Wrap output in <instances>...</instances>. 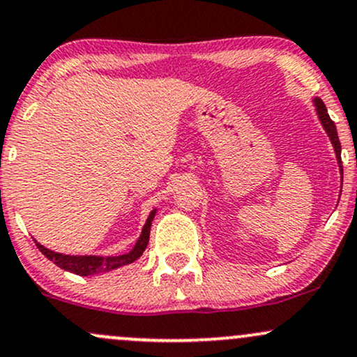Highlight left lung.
Masks as SVG:
<instances>
[{
    "mask_svg": "<svg viewBox=\"0 0 357 357\" xmlns=\"http://www.w3.org/2000/svg\"><path fill=\"white\" fill-rule=\"evenodd\" d=\"M314 104H315V110H317V116L321 119L324 129H326V132L329 134L331 137V142H333L334 146V151H335V155H337V161H339V167H342V161H341V142H339V136H337V130H335V124L333 119L329 117V114H327V109L326 105H324V102L321 99H314Z\"/></svg>",
    "mask_w": 357,
    "mask_h": 357,
    "instance_id": "obj_1",
    "label": "left lung"
}]
</instances>
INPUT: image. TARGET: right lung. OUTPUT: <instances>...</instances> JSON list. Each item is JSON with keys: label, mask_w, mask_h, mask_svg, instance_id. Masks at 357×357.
<instances>
[{"label": "right lung", "mask_w": 357, "mask_h": 357, "mask_svg": "<svg viewBox=\"0 0 357 357\" xmlns=\"http://www.w3.org/2000/svg\"><path fill=\"white\" fill-rule=\"evenodd\" d=\"M155 215V210L151 211L149 218H147L144 228H142L141 236H139L136 247L130 250L129 253H124V255L117 257H96V255H63V253L52 252V250L45 248L43 245H40L38 241H35L36 247H38L40 252L43 253L48 260H52L53 264L59 265L60 268L68 270V272L77 273V275L89 277V275H97V273L110 272V270L122 267V265L132 264L134 260H137L139 257L142 255L147 243H149V233H151V223H153Z\"/></svg>", "instance_id": "1"}]
</instances>
